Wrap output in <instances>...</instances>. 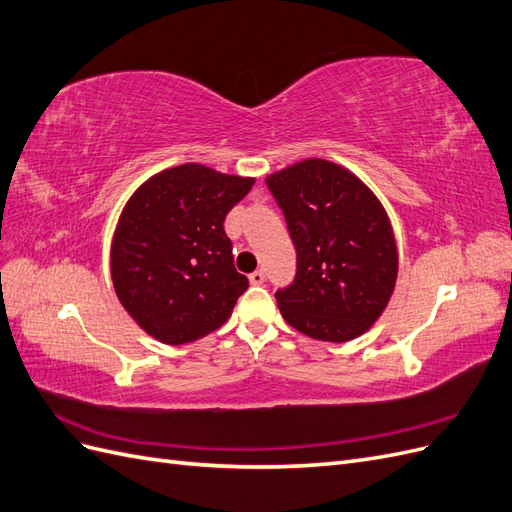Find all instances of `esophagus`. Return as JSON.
I'll return each instance as SVG.
<instances>
[{"mask_svg":"<svg viewBox=\"0 0 512 512\" xmlns=\"http://www.w3.org/2000/svg\"><path fill=\"white\" fill-rule=\"evenodd\" d=\"M250 282H252V284H262V282H265V271L256 269L254 273H250Z\"/></svg>","mask_w":512,"mask_h":512,"instance_id":"34e87169","label":"esophagus"}]
</instances>
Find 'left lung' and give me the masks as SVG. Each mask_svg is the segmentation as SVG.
<instances>
[{
  "mask_svg": "<svg viewBox=\"0 0 512 512\" xmlns=\"http://www.w3.org/2000/svg\"><path fill=\"white\" fill-rule=\"evenodd\" d=\"M297 250V277L277 290L284 320L320 342H350L389 305L399 256L378 196L342 164L294 162L267 177Z\"/></svg>",
  "mask_w": 512,
  "mask_h": 512,
  "instance_id": "left-lung-1",
  "label": "left lung"
}]
</instances>
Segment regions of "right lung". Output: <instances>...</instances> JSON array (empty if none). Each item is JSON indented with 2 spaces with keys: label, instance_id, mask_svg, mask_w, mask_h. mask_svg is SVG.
Returning <instances> with one entry per match:
<instances>
[{
  "label": "right lung",
  "instance_id": "add662e5",
  "mask_svg": "<svg viewBox=\"0 0 512 512\" xmlns=\"http://www.w3.org/2000/svg\"><path fill=\"white\" fill-rule=\"evenodd\" d=\"M254 181L190 162L149 177L128 198L111 243V277L147 335L190 344L230 318L247 277L232 265L224 220Z\"/></svg>",
  "mask_w": 512,
  "mask_h": 512
}]
</instances>
